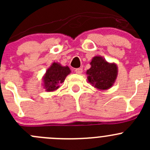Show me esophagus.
I'll return each instance as SVG.
<instances>
[{
    "mask_svg": "<svg viewBox=\"0 0 150 150\" xmlns=\"http://www.w3.org/2000/svg\"><path fill=\"white\" fill-rule=\"evenodd\" d=\"M75 72L77 74H81L83 72V69L82 68H77V69H75Z\"/></svg>",
    "mask_w": 150,
    "mask_h": 150,
    "instance_id": "34e87169",
    "label": "esophagus"
}]
</instances>
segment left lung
<instances>
[{
    "label": "left lung",
    "instance_id": "1",
    "mask_svg": "<svg viewBox=\"0 0 150 150\" xmlns=\"http://www.w3.org/2000/svg\"><path fill=\"white\" fill-rule=\"evenodd\" d=\"M86 71L88 83L100 91L107 90L115 83L118 72L117 64L110 63L101 56H95Z\"/></svg>",
    "mask_w": 150,
    "mask_h": 150
}]
</instances>
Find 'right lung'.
Instances as JSON below:
<instances>
[{
	"label": "right lung",
	"instance_id": "1",
	"mask_svg": "<svg viewBox=\"0 0 150 150\" xmlns=\"http://www.w3.org/2000/svg\"><path fill=\"white\" fill-rule=\"evenodd\" d=\"M71 70L68 66H62L59 62H53L46 69L43 77V86L47 92H53L60 87L66 77L70 74Z\"/></svg>",
	"mask_w": 150,
	"mask_h": 150
}]
</instances>
